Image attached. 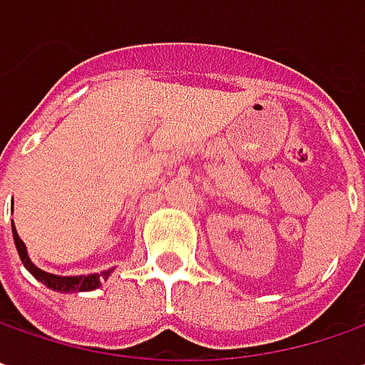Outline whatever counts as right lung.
Segmentation results:
<instances>
[{
  "label": "right lung",
  "instance_id": "add662e5",
  "mask_svg": "<svg viewBox=\"0 0 365 365\" xmlns=\"http://www.w3.org/2000/svg\"><path fill=\"white\" fill-rule=\"evenodd\" d=\"M11 230H14V240H16V248H18V255L24 262V267L32 272L34 277L44 283L46 287H50L52 291H58V293H72V291H93L96 287H101V279H107L108 274L113 270H105L101 274H86V277H56V274H50V272H44L38 267H34L32 260L28 258V252H26V245L24 240L19 238L18 232H16V226L11 222Z\"/></svg>",
  "mask_w": 365,
  "mask_h": 365
}]
</instances>
